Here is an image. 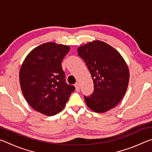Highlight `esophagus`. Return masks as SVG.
Returning <instances> with one entry per match:
<instances>
[{
    "instance_id": "esophagus-1",
    "label": "esophagus",
    "mask_w": 152,
    "mask_h": 152,
    "mask_svg": "<svg viewBox=\"0 0 152 152\" xmlns=\"http://www.w3.org/2000/svg\"><path fill=\"white\" fill-rule=\"evenodd\" d=\"M75 87H76V91H79L80 89V84L78 83V82H77V83H76Z\"/></svg>"
}]
</instances>
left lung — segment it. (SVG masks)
<instances>
[{
    "label": "left lung",
    "mask_w": 152,
    "mask_h": 152,
    "mask_svg": "<svg viewBox=\"0 0 152 152\" xmlns=\"http://www.w3.org/2000/svg\"><path fill=\"white\" fill-rule=\"evenodd\" d=\"M91 74L94 92L84 96L86 105L92 110L105 113L119 103L127 91L129 70L119 51L99 40H94L77 48Z\"/></svg>",
    "instance_id": "8db88e82"
}]
</instances>
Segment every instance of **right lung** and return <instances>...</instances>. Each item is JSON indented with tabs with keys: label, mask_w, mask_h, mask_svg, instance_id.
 I'll list each match as a JSON object with an SVG mask.
<instances>
[{
	"label": "right lung",
	"mask_w": 152,
	"mask_h": 152,
	"mask_svg": "<svg viewBox=\"0 0 152 152\" xmlns=\"http://www.w3.org/2000/svg\"><path fill=\"white\" fill-rule=\"evenodd\" d=\"M70 46L55 42L35 48L25 58L19 70L20 88L25 100L36 111L48 116L63 110L75 90L65 82L61 61Z\"/></svg>",
	"instance_id": "add662e5"
}]
</instances>
